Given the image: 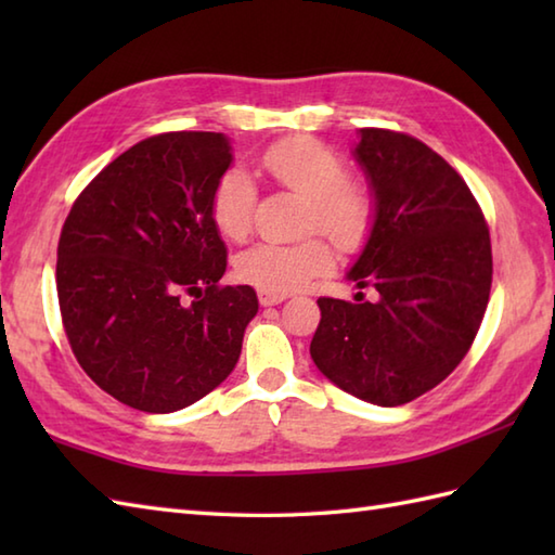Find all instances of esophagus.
<instances>
[{
  "instance_id": "34e87169",
  "label": "esophagus",
  "mask_w": 555,
  "mask_h": 555,
  "mask_svg": "<svg viewBox=\"0 0 555 555\" xmlns=\"http://www.w3.org/2000/svg\"><path fill=\"white\" fill-rule=\"evenodd\" d=\"M257 298H259V302L264 305V308H269V305H279V302L286 300L284 293H269V291H257Z\"/></svg>"
}]
</instances>
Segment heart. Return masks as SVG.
<instances>
[{
	"label": "heart",
	"mask_w": 555,
	"mask_h": 555,
	"mask_svg": "<svg viewBox=\"0 0 555 555\" xmlns=\"http://www.w3.org/2000/svg\"><path fill=\"white\" fill-rule=\"evenodd\" d=\"M262 167L281 188L310 203L308 229H320L338 245H356L370 221V203L358 188L346 185L348 173L334 150L312 138H291L271 145ZM255 181L243 169H229L211 195V219L223 238L243 241L253 229ZM332 264V247L322 238L296 245L257 243L235 257V274L259 291L291 293Z\"/></svg>",
	"instance_id": "1"
}]
</instances>
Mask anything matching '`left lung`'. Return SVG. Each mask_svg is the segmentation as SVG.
I'll use <instances>...</instances> for the list:
<instances>
[{
    "label": "left lung",
    "mask_w": 555,
    "mask_h": 555,
    "mask_svg": "<svg viewBox=\"0 0 555 555\" xmlns=\"http://www.w3.org/2000/svg\"><path fill=\"white\" fill-rule=\"evenodd\" d=\"M352 157L372 227L346 279L364 300L320 298L310 356L328 382L396 408L441 384L473 346L491 291V241L467 183L417 138L362 128Z\"/></svg>",
    "instance_id": "left-lung-1"
}]
</instances>
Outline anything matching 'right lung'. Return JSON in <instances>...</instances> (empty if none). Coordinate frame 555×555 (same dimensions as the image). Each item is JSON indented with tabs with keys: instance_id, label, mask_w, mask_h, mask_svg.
Instances as JSON below:
<instances>
[{
	"instance_id": "right-lung-1",
	"label": "right lung",
	"mask_w": 555,
	"mask_h": 555,
	"mask_svg": "<svg viewBox=\"0 0 555 555\" xmlns=\"http://www.w3.org/2000/svg\"><path fill=\"white\" fill-rule=\"evenodd\" d=\"M233 162L223 133L147 138L70 207L56 293L70 350L124 405L176 412L227 379L257 314L250 286H219L227 245L211 195Z\"/></svg>"
}]
</instances>
